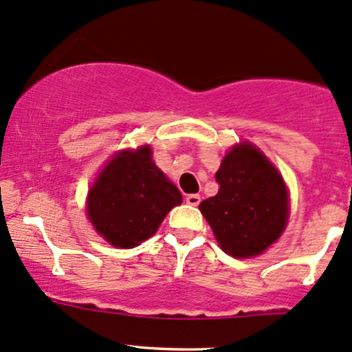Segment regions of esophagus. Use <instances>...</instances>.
I'll return each mask as SVG.
<instances>
[{
	"instance_id": "1",
	"label": "esophagus",
	"mask_w": 352,
	"mask_h": 352,
	"mask_svg": "<svg viewBox=\"0 0 352 352\" xmlns=\"http://www.w3.org/2000/svg\"><path fill=\"white\" fill-rule=\"evenodd\" d=\"M187 204L192 207H197L200 204V195L199 194H190L187 195Z\"/></svg>"
}]
</instances>
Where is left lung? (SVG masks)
Listing matches in <instances>:
<instances>
[{"label":"left lung","mask_w":352,"mask_h":352,"mask_svg":"<svg viewBox=\"0 0 352 352\" xmlns=\"http://www.w3.org/2000/svg\"><path fill=\"white\" fill-rule=\"evenodd\" d=\"M217 195L200 202V212L229 256H258L284 232L289 195L283 175L252 144L235 145L215 173Z\"/></svg>","instance_id":"8db88e82"}]
</instances>
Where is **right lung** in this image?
<instances>
[{
  "label": "right lung",
  "mask_w": 352,
  "mask_h": 352,
  "mask_svg": "<svg viewBox=\"0 0 352 352\" xmlns=\"http://www.w3.org/2000/svg\"><path fill=\"white\" fill-rule=\"evenodd\" d=\"M182 194L152 160L148 145L122 150L105 165L88 192L87 214L95 230L122 249L157 232Z\"/></svg>",
  "instance_id": "obj_1"
}]
</instances>
